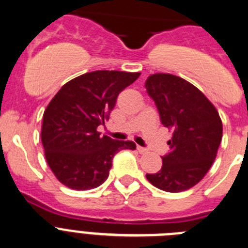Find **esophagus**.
Returning a JSON list of instances; mask_svg holds the SVG:
<instances>
[{"instance_id":"34e87169","label":"esophagus","mask_w":248,"mask_h":248,"mask_svg":"<svg viewBox=\"0 0 248 248\" xmlns=\"http://www.w3.org/2000/svg\"><path fill=\"white\" fill-rule=\"evenodd\" d=\"M137 150H138L140 154H146V153H148V149L143 148V146H139V145L137 146Z\"/></svg>"}]
</instances>
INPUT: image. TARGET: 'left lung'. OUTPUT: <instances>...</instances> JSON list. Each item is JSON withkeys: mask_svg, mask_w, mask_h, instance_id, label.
I'll return each mask as SVG.
<instances>
[{"mask_svg": "<svg viewBox=\"0 0 248 248\" xmlns=\"http://www.w3.org/2000/svg\"><path fill=\"white\" fill-rule=\"evenodd\" d=\"M145 88L162 124L173 131L162 167L146 179L168 193L188 190L205 177L217 156L223 136L219 114L199 88L178 76L154 74Z\"/></svg>", "mask_w": 248, "mask_h": 248, "instance_id": "1", "label": "left lung"}]
</instances>
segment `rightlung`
I'll use <instances>...</instances> for the list:
<instances>
[{
  "label": "right lung",
  "mask_w": 248,
  "mask_h": 248,
  "mask_svg": "<svg viewBox=\"0 0 248 248\" xmlns=\"http://www.w3.org/2000/svg\"><path fill=\"white\" fill-rule=\"evenodd\" d=\"M140 73L98 70L66 82L45 110L41 128L48 166L62 184L74 190L99 186L109 177L112 158L132 140L100 136L98 126L109 120L117 95Z\"/></svg>",
  "instance_id": "add662e5"
}]
</instances>
